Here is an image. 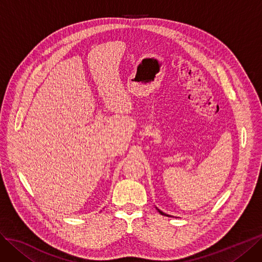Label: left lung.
<instances>
[{"label": "left lung", "mask_w": 262, "mask_h": 262, "mask_svg": "<svg viewBox=\"0 0 262 262\" xmlns=\"http://www.w3.org/2000/svg\"><path fill=\"white\" fill-rule=\"evenodd\" d=\"M159 211H160V212H161V214H162V215H165V216H167V215H166V214H164V212H163V211H161V210H159Z\"/></svg>", "instance_id": "obj_1"}]
</instances>
